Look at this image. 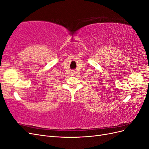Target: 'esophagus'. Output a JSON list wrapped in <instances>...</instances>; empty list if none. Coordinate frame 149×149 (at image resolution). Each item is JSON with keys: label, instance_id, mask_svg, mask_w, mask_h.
Instances as JSON below:
<instances>
[{"label": "esophagus", "instance_id": "obj_1", "mask_svg": "<svg viewBox=\"0 0 149 149\" xmlns=\"http://www.w3.org/2000/svg\"><path fill=\"white\" fill-rule=\"evenodd\" d=\"M71 76H74L75 74V72L74 71H72L71 73Z\"/></svg>", "mask_w": 149, "mask_h": 149}]
</instances>
